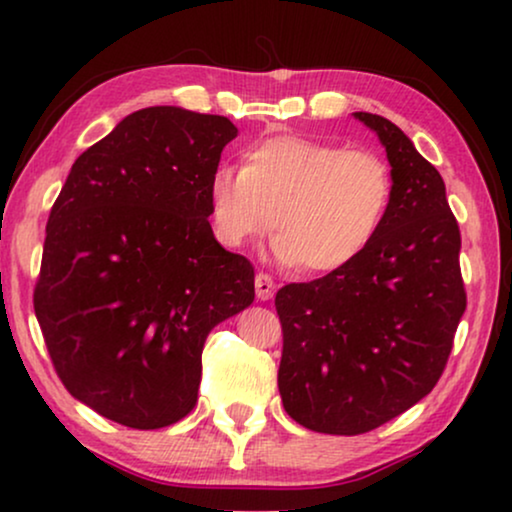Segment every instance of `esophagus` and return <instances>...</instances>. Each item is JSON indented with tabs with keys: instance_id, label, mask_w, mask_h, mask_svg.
I'll list each match as a JSON object with an SVG mask.
<instances>
[{
	"instance_id": "34e87169",
	"label": "esophagus",
	"mask_w": 512,
	"mask_h": 512,
	"mask_svg": "<svg viewBox=\"0 0 512 512\" xmlns=\"http://www.w3.org/2000/svg\"><path fill=\"white\" fill-rule=\"evenodd\" d=\"M255 292H257V299H260V302H267V299L274 297V292H276L274 278L267 274H257L255 276Z\"/></svg>"
}]
</instances>
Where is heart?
I'll use <instances>...</instances> for the list:
<instances>
[{"label": "heart", "instance_id": "b5f03b06", "mask_svg": "<svg viewBox=\"0 0 512 512\" xmlns=\"http://www.w3.org/2000/svg\"><path fill=\"white\" fill-rule=\"evenodd\" d=\"M393 192V173L379 154L281 135L250 147L243 168L217 166L208 208L227 248H243L276 224V262L332 274L370 248Z\"/></svg>", "mask_w": 512, "mask_h": 512}]
</instances>
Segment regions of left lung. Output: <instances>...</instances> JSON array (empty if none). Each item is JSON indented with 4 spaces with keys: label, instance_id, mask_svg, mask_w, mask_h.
I'll return each instance as SVG.
<instances>
[{
    "label": "left lung",
    "instance_id": "8db88e82",
    "mask_svg": "<svg viewBox=\"0 0 512 512\" xmlns=\"http://www.w3.org/2000/svg\"><path fill=\"white\" fill-rule=\"evenodd\" d=\"M353 117L377 133L391 163L384 227L349 267L276 292L283 407L330 435L372 431L431 393L466 311L461 234L440 173L388 119Z\"/></svg>",
    "mask_w": 512,
    "mask_h": 512
}]
</instances>
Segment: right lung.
<instances>
[{"mask_svg": "<svg viewBox=\"0 0 512 512\" xmlns=\"http://www.w3.org/2000/svg\"><path fill=\"white\" fill-rule=\"evenodd\" d=\"M236 135L217 114L140 109L72 163L51 208L34 313L67 391L121 426L185 419L210 330L255 299L252 264L208 222Z\"/></svg>", "mask_w": 512, "mask_h": 512, "instance_id": "obj_1", "label": "right lung"}]
</instances>
